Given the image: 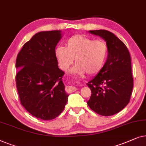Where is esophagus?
Wrapping results in <instances>:
<instances>
[{
    "instance_id": "obj_1",
    "label": "esophagus",
    "mask_w": 146,
    "mask_h": 146,
    "mask_svg": "<svg viewBox=\"0 0 146 146\" xmlns=\"http://www.w3.org/2000/svg\"><path fill=\"white\" fill-rule=\"evenodd\" d=\"M75 91H77V88H75V87H70V86H69V87H67V91L68 93H73V92Z\"/></svg>"
}]
</instances>
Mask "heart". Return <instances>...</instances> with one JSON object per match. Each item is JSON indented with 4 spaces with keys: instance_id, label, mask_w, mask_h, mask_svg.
Here are the masks:
<instances>
[{
    "instance_id": "heart-1",
    "label": "heart",
    "mask_w": 146,
    "mask_h": 146,
    "mask_svg": "<svg viewBox=\"0 0 146 146\" xmlns=\"http://www.w3.org/2000/svg\"><path fill=\"white\" fill-rule=\"evenodd\" d=\"M59 66L67 70L75 59L76 65L71 73L75 75H94L102 70L108 56V46L102 40H94L85 35H75L65 43V48L55 51Z\"/></svg>"
}]
</instances>
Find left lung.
Instances as JSON below:
<instances>
[{"instance_id":"obj_1","label":"left lung","mask_w":146,"mask_h":146,"mask_svg":"<svg viewBox=\"0 0 146 146\" xmlns=\"http://www.w3.org/2000/svg\"><path fill=\"white\" fill-rule=\"evenodd\" d=\"M106 42L108 57L104 66L87 85L91 90L87 104L101 116H112L129 103L134 86L131 58L125 44L112 32L105 30H91Z\"/></svg>"}]
</instances>
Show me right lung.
<instances>
[{
	"instance_id": "right-lung-1",
	"label": "right lung",
	"mask_w": 146,
	"mask_h": 146,
	"mask_svg": "<svg viewBox=\"0 0 146 146\" xmlns=\"http://www.w3.org/2000/svg\"><path fill=\"white\" fill-rule=\"evenodd\" d=\"M61 31L40 32L24 44L16 61V84L20 103L36 118L51 120L63 112L68 94L59 69L55 46Z\"/></svg>"
}]
</instances>
